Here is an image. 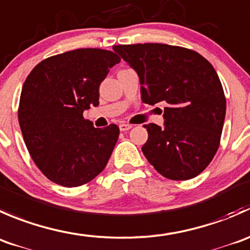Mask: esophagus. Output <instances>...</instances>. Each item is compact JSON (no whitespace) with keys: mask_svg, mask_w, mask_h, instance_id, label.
<instances>
[{"mask_svg":"<svg viewBox=\"0 0 250 250\" xmlns=\"http://www.w3.org/2000/svg\"><path fill=\"white\" fill-rule=\"evenodd\" d=\"M131 127H132V125H130V124H120L119 125L120 131H128Z\"/></svg>","mask_w":250,"mask_h":250,"instance_id":"34e87169","label":"esophagus"}]
</instances>
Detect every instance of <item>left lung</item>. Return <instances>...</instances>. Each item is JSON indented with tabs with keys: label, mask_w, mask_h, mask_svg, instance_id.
I'll use <instances>...</instances> for the list:
<instances>
[{
	"label": "left lung",
	"mask_w": 250,
	"mask_h": 250,
	"mask_svg": "<svg viewBox=\"0 0 250 250\" xmlns=\"http://www.w3.org/2000/svg\"><path fill=\"white\" fill-rule=\"evenodd\" d=\"M113 49L137 73L142 102L167 105L164 125H145V157L167 179L196 177L219 148L226 114L215 69L196 51L179 46L137 43Z\"/></svg>",
	"instance_id": "left-lung-1"
}]
</instances>
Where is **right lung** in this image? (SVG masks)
Instances as JSON below:
<instances>
[{
    "label": "right lung",
    "instance_id": "add662e5",
    "mask_svg": "<svg viewBox=\"0 0 250 250\" xmlns=\"http://www.w3.org/2000/svg\"><path fill=\"white\" fill-rule=\"evenodd\" d=\"M119 62L112 51L74 49L40 62L26 78L19 125L33 160L54 184L81 186L107 165L119 127L96 128L83 114L100 104L101 83Z\"/></svg>",
    "mask_w": 250,
    "mask_h": 250
}]
</instances>
